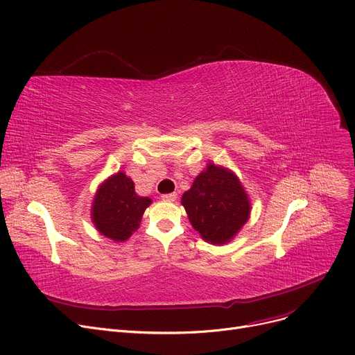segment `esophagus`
<instances>
[{"mask_svg": "<svg viewBox=\"0 0 355 355\" xmlns=\"http://www.w3.org/2000/svg\"><path fill=\"white\" fill-rule=\"evenodd\" d=\"M178 198V193H164V195H162V200L163 201H168V202H173L175 200Z\"/></svg>", "mask_w": 355, "mask_h": 355, "instance_id": "34e87169", "label": "esophagus"}]
</instances>
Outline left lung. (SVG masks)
I'll use <instances>...</instances> for the list:
<instances>
[{
	"mask_svg": "<svg viewBox=\"0 0 355 355\" xmlns=\"http://www.w3.org/2000/svg\"><path fill=\"white\" fill-rule=\"evenodd\" d=\"M182 205L193 229L212 245L230 242L250 214L248 193L237 176L214 163L195 178Z\"/></svg>",
	"mask_w": 355,
	"mask_h": 355,
	"instance_id": "left-lung-1",
	"label": "left lung"
}]
</instances>
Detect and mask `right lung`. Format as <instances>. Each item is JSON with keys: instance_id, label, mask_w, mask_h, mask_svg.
Masks as SVG:
<instances>
[{"instance_id": "right-lung-1", "label": "right lung", "mask_w": 355, "mask_h": 355, "mask_svg": "<svg viewBox=\"0 0 355 355\" xmlns=\"http://www.w3.org/2000/svg\"><path fill=\"white\" fill-rule=\"evenodd\" d=\"M150 204V198L138 196L134 182L123 172H118L98 187L93 200L92 220L98 233L115 242H123L138 229Z\"/></svg>"}]
</instances>
